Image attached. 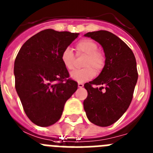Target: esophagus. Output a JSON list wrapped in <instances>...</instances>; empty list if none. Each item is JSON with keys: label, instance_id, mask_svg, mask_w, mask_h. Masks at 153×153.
Returning <instances> with one entry per match:
<instances>
[{"label": "esophagus", "instance_id": "34e87169", "mask_svg": "<svg viewBox=\"0 0 153 153\" xmlns=\"http://www.w3.org/2000/svg\"><path fill=\"white\" fill-rule=\"evenodd\" d=\"M78 88H83V87H84V84L83 83H81V82H79V83L78 84Z\"/></svg>", "mask_w": 153, "mask_h": 153}]
</instances>
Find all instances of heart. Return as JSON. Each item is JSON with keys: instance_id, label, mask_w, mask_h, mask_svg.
<instances>
[{"instance_id": "heart-1", "label": "heart", "mask_w": 153, "mask_h": 153, "mask_svg": "<svg viewBox=\"0 0 153 153\" xmlns=\"http://www.w3.org/2000/svg\"><path fill=\"white\" fill-rule=\"evenodd\" d=\"M77 54H85L86 58L84 62L85 68L75 69L70 74V76L78 82H85L92 79L96 75V71L100 72L105 64V56L103 53L98 51V45L91 39H81L75 44ZM62 63L68 70L74 68L75 55L70 48H66L62 51L60 56Z\"/></svg>"}]
</instances>
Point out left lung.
Here are the masks:
<instances>
[{"instance_id":"8db88e82","label":"left lung","mask_w":153,"mask_h":153,"mask_svg":"<svg viewBox=\"0 0 153 153\" xmlns=\"http://www.w3.org/2000/svg\"><path fill=\"white\" fill-rule=\"evenodd\" d=\"M85 36L101 44L105 64L97 78L84 85L88 91L84 109L93 124L109 126L123 115L133 99L138 78L136 59L131 48L109 31H93ZM94 85L101 87L95 88Z\"/></svg>"}]
</instances>
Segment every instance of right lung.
I'll return each mask as SVG.
<instances>
[{
	"label": "right lung",
	"instance_id": "add662e5",
	"mask_svg": "<svg viewBox=\"0 0 153 153\" xmlns=\"http://www.w3.org/2000/svg\"><path fill=\"white\" fill-rule=\"evenodd\" d=\"M79 34L45 29L25 41L14 62L15 88L28 118L48 127L59 121L78 89L60 59Z\"/></svg>",
	"mask_w": 153,
	"mask_h": 153
}]
</instances>
